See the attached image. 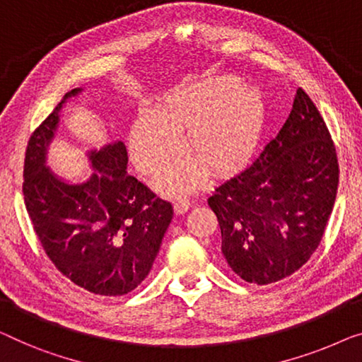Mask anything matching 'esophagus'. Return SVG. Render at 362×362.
Listing matches in <instances>:
<instances>
[{
	"label": "esophagus",
	"mask_w": 362,
	"mask_h": 362,
	"mask_svg": "<svg viewBox=\"0 0 362 362\" xmlns=\"http://www.w3.org/2000/svg\"><path fill=\"white\" fill-rule=\"evenodd\" d=\"M189 207H191V201H189V199H186V197H177V201H176V204H175V212H176V214H185V212L189 211Z\"/></svg>",
	"instance_id": "obj_1"
}]
</instances>
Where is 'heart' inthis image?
Listing matches in <instances>:
<instances>
[{
    "label": "heart",
    "instance_id": "b5f03b06",
    "mask_svg": "<svg viewBox=\"0 0 362 362\" xmlns=\"http://www.w3.org/2000/svg\"><path fill=\"white\" fill-rule=\"evenodd\" d=\"M189 127L187 145L199 160L181 158L160 175L156 185L161 191L180 192L201 185L206 177L203 160L214 171H225L248 158L263 134V103L232 75L180 88L161 109L145 106L135 117L130 151L137 168L155 173L168 165L182 148L180 130Z\"/></svg>",
    "mask_w": 362,
    "mask_h": 362
}]
</instances>
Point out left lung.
I'll return each mask as SVG.
<instances>
[{"label": "left lung", "mask_w": 362, "mask_h": 362, "mask_svg": "<svg viewBox=\"0 0 362 362\" xmlns=\"http://www.w3.org/2000/svg\"><path fill=\"white\" fill-rule=\"evenodd\" d=\"M338 177L327 124L298 88L279 134L207 199L222 232V253L235 274L264 286L300 269L322 242Z\"/></svg>", "instance_id": "8db88e82"}]
</instances>
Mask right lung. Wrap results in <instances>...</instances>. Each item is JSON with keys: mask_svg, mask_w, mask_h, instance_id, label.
<instances>
[{"mask_svg": "<svg viewBox=\"0 0 362 362\" xmlns=\"http://www.w3.org/2000/svg\"><path fill=\"white\" fill-rule=\"evenodd\" d=\"M66 93L30 135L24 160V202L34 232L55 268L98 296H124L153 266L173 218L170 202L127 173L124 142L88 151L93 175L66 182L47 166Z\"/></svg>", "mask_w": 362, "mask_h": 362, "instance_id": "right-lung-1", "label": "right lung"}]
</instances>
